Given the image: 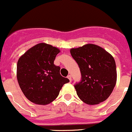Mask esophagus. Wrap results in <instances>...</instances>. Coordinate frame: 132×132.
<instances>
[{
    "mask_svg": "<svg viewBox=\"0 0 132 132\" xmlns=\"http://www.w3.org/2000/svg\"><path fill=\"white\" fill-rule=\"evenodd\" d=\"M68 78L69 80H70V82H71V75H68Z\"/></svg>",
    "mask_w": 132,
    "mask_h": 132,
    "instance_id": "34e87169",
    "label": "esophagus"
}]
</instances>
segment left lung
I'll use <instances>...</instances> for the list:
<instances>
[{"label":"left lung","instance_id":"8db88e82","mask_svg":"<svg viewBox=\"0 0 132 132\" xmlns=\"http://www.w3.org/2000/svg\"><path fill=\"white\" fill-rule=\"evenodd\" d=\"M80 68L82 80L75 86L80 99L87 105L104 102L111 94L117 81L116 62L112 55L94 44L70 49Z\"/></svg>","mask_w":132,"mask_h":132}]
</instances>
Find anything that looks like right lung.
<instances>
[{
  "label": "right lung",
  "mask_w": 132,
  "mask_h": 132,
  "mask_svg": "<svg viewBox=\"0 0 132 132\" xmlns=\"http://www.w3.org/2000/svg\"><path fill=\"white\" fill-rule=\"evenodd\" d=\"M58 48L41 43L29 48L17 62L16 77L23 94L32 103L45 105L55 100L68 78L54 64Z\"/></svg>",
  "instance_id": "1"
}]
</instances>
